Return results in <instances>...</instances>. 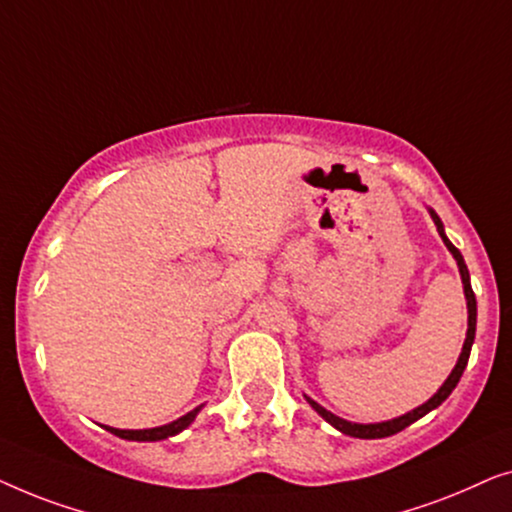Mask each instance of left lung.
I'll use <instances>...</instances> for the list:
<instances>
[{"label": "left lung", "mask_w": 512, "mask_h": 512, "mask_svg": "<svg viewBox=\"0 0 512 512\" xmlns=\"http://www.w3.org/2000/svg\"><path fill=\"white\" fill-rule=\"evenodd\" d=\"M429 214L433 223H436L438 228V235L443 237L445 247L450 254L454 256V261H457V268H459V275H461V284H464V296H466V307H468V328H466V340H464V347H461V354L457 359V366L452 368V373L447 375V380L443 382V387H440L436 394H433L429 401L419 405V408L405 412L401 417H394V419H387V422H375V424H359V422H347V419H342L338 415H333L331 410H326L324 405H319L317 401H312L310 396H305V401L312 405V410L317 412L326 419L328 424L335 426L340 433H345V436H352V438H366V440H373V438H387V436H394V433L403 431L405 426H410L412 422H417V419H422L424 415H429L431 410H436L440 403L445 401L447 396L452 394L454 387H457V382L461 380V375H464L466 370V363H468V356H471V347H473V340H475V321H478V305H475V293L471 289V275H468V268L464 263V256H461V251L454 247V244L447 240L445 235V226L443 221H440V216L433 212L429 207Z\"/></svg>", "instance_id": "left-lung-1"}]
</instances>
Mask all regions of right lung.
Listing matches in <instances>:
<instances>
[{"instance_id":"right-lung-1","label":"right lung","mask_w":512,"mask_h":512,"mask_svg":"<svg viewBox=\"0 0 512 512\" xmlns=\"http://www.w3.org/2000/svg\"><path fill=\"white\" fill-rule=\"evenodd\" d=\"M205 408V403L198 405V408L186 412L184 417L174 419L170 424H163V426H156V429H114V426H104L109 433H114V436L123 438V440H137V443H156V440H165V438H172L181 433L184 429H188L195 422V417H198V412Z\"/></svg>"}]
</instances>
